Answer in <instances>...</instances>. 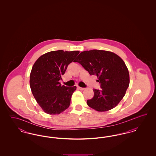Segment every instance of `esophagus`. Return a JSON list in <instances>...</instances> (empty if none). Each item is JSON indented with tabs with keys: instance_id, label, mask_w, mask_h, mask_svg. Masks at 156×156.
Listing matches in <instances>:
<instances>
[{
	"instance_id": "1",
	"label": "esophagus",
	"mask_w": 156,
	"mask_h": 156,
	"mask_svg": "<svg viewBox=\"0 0 156 156\" xmlns=\"http://www.w3.org/2000/svg\"><path fill=\"white\" fill-rule=\"evenodd\" d=\"M78 88L79 89H80V90H84V89H85V88H82V87H78Z\"/></svg>"
}]
</instances>
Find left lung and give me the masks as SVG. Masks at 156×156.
<instances>
[{"label":"left lung","mask_w":156,"mask_h":156,"mask_svg":"<svg viewBox=\"0 0 156 156\" xmlns=\"http://www.w3.org/2000/svg\"><path fill=\"white\" fill-rule=\"evenodd\" d=\"M75 62L89 74L96 75L101 89H94V97L87 104L97 111L111 110L125 96L129 85V74L125 63L113 52L92 50L81 52Z\"/></svg>","instance_id":"8db88e82"}]
</instances>
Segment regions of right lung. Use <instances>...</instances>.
Masks as SVG:
<instances>
[{
	"instance_id": "right-lung-1",
	"label": "right lung",
	"mask_w": 156,
	"mask_h": 156,
	"mask_svg": "<svg viewBox=\"0 0 156 156\" xmlns=\"http://www.w3.org/2000/svg\"><path fill=\"white\" fill-rule=\"evenodd\" d=\"M79 52L52 51L41 55L34 64L30 73V88L45 113L59 114L69 106L71 96L76 87L61 86L59 81Z\"/></svg>"
}]
</instances>
